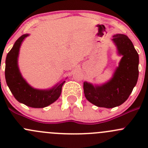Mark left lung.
<instances>
[{"instance_id":"left-lung-1","label":"left lung","mask_w":148,"mask_h":148,"mask_svg":"<svg viewBox=\"0 0 148 148\" xmlns=\"http://www.w3.org/2000/svg\"><path fill=\"white\" fill-rule=\"evenodd\" d=\"M122 56L112 77L102 84L84 82L86 99L97 107L113 108L123 104L132 93L139 76V55L126 35L115 34L112 39Z\"/></svg>"}]
</instances>
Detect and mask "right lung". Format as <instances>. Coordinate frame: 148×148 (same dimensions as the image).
Listing matches in <instances>:
<instances>
[{
  "mask_svg": "<svg viewBox=\"0 0 148 148\" xmlns=\"http://www.w3.org/2000/svg\"><path fill=\"white\" fill-rule=\"evenodd\" d=\"M29 34H26L15 42L5 59V77L9 89L20 103L34 108H44L56 102L62 93L65 81L62 80L50 89H40L33 87L22 76L18 67L20 48L23 40Z\"/></svg>",
  "mask_w": 148,
  "mask_h": 148,
  "instance_id": "obj_1",
  "label": "right lung"
}]
</instances>
